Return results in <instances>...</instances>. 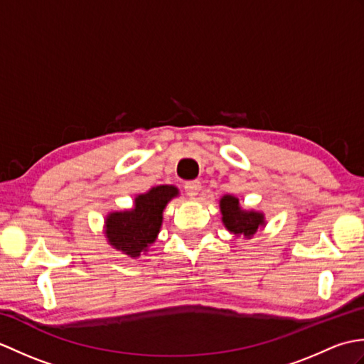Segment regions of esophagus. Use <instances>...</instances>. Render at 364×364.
Segmentation results:
<instances>
[{
	"label": "esophagus",
	"instance_id": "1",
	"mask_svg": "<svg viewBox=\"0 0 364 364\" xmlns=\"http://www.w3.org/2000/svg\"><path fill=\"white\" fill-rule=\"evenodd\" d=\"M184 189H186V194L189 197H196V196H198L200 189H202V183H200L198 180L188 181L186 184H184Z\"/></svg>",
	"mask_w": 364,
	"mask_h": 364
}]
</instances>
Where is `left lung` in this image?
<instances>
[{
    "mask_svg": "<svg viewBox=\"0 0 364 364\" xmlns=\"http://www.w3.org/2000/svg\"><path fill=\"white\" fill-rule=\"evenodd\" d=\"M222 220L225 227L235 235H244L245 237H252L257 233L258 227L264 223V218L259 213H245L239 208V200L225 196L220 200Z\"/></svg>",
    "mask_w": 364,
    "mask_h": 364,
    "instance_id": "left-lung-1",
    "label": "left lung"
}]
</instances>
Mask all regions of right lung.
Masks as SVG:
<instances>
[{
  "label": "right lung",
  "instance_id": "1",
  "mask_svg": "<svg viewBox=\"0 0 364 364\" xmlns=\"http://www.w3.org/2000/svg\"><path fill=\"white\" fill-rule=\"evenodd\" d=\"M178 194L173 186H156L136 198L134 210L114 213L106 219V236L111 245L129 257H139L156 239L162 211Z\"/></svg>",
  "mask_w": 364,
  "mask_h": 364
}]
</instances>
